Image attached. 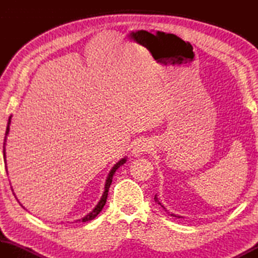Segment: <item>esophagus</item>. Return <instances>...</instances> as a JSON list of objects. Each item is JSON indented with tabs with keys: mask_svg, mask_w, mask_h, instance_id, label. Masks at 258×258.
<instances>
[{
	"mask_svg": "<svg viewBox=\"0 0 258 258\" xmlns=\"http://www.w3.org/2000/svg\"><path fill=\"white\" fill-rule=\"evenodd\" d=\"M152 151V145L149 141L142 140L136 143L132 150V154L134 156H141L142 154H145V153H150Z\"/></svg>",
	"mask_w": 258,
	"mask_h": 258,
	"instance_id": "obj_1",
	"label": "esophagus"
}]
</instances>
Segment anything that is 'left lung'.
<instances>
[{
  "mask_svg": "<svg viewBox=\"0 0 258 258\" xmlns=\"http://www.w3.org/2000/svg\"><path fill=\"white\" fill-rule=\"evenodd\" d=\"M154 201H155V202L157 203V204H158V205H161V206H162V207L164 208V210H165V212H166V213L168 214V215H171V216H173V217H178V218H180V216H177V215H175V214H173V213H169V212H168V211L166 210V208H165V207H164V206H163V205L161 204V202H160V201H158V199H157V196H156V195L154 196Z\"/></svg>",
  "mask_w": 258,
  "mask_h": 258,
  "instance_id": "1",
  "label": "left lung"
}]
</instances>
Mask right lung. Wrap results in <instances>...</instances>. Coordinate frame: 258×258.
<instances>
[{
    "label": "right lung",
    "instance_id": "right-lung-1",
    "mask_svg": "<svg viewBox=\"0 0 258 258\" xmlns=\"http://www.w3.org/2000/svg\"><path fill=\"white\" fill-rule=\"evenodd\" d=\"M10 124H11V116H10V118H9V123H8L7 132H5V138H4V143H3V154H4V162H7V160H5V142H7V136H8V134H9V131H10ZM125 162H126V157L122 158V160L118 161L116 164H115V165L113 166V168L111 169V172H109V174H108L107 178H106V182H105V187H104V193H103V195H102V197H101L100 202L97 203V205L94 207V210H93L91 213H89V214H87L86 216H84L83 218H81V220H78V221H76V222H82V223H83V222H89V221H92V220H94V218H95V217L98 215V214H100V212L103 210V207H104V205H105V203H106V200H107V195H108V189H109V186H111V184H112L113 175L115 174V172H116V169H117L119 166H122ZM7 171H8V168H7Z\"/></svg>",
    "mask_w": 258,
    "mask_h": 258
}]
</instances>
